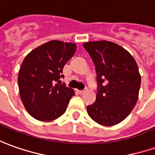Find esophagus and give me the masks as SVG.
<instances>
[{
	"label": "esophagus",
	"mask_w": 155,
	"mask_h": 155,
	"mask_svg": "<svg viewBox=\"0 0 155 155\" xmlns=\"http://www.w3.org/2000/svg\"><path fill=\"white\" fill-rule=\"evenodd\" d=\"M87 91V89H85V90H81V91H78V92H79V94H84V93L85 92Z\"/></svg>",
	"instance_id": "obj_1"
}]
</instances>
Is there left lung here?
Instances as JSON below:
<instances>
[{"label": "left lung", "instance_id": "left-lung-1", "mask_svg": "<svg viewBox=\"0 0 155 155\" xmlns=\"http://www.w3.org/2000/svg\"><path fill=\"white\" fill-rule=\"evenodd\" d=\"M83 47L96 66L98 85L96 101L87 106V112L101 125H116L130 114L138 101L141 76L137 63L112 42H88Z\"/></svg>", "mask_w": 155, "mask_h": 155}]
</instances>
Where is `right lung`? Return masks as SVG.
Returning a JSON list of instances; mask_svg holds the SVG:
<instances>
[{"instance_id": "right-lung-1", "label": "right lung", "mask_w": 155, "mask_h": 155, "mask_svg": "<svg viewBox=\"0 0 155 155\" xmlns=\"http://www.w3.org/2000/svg\"><path fill=\"white\" fill-rule=\"evenodd\" d=\"M76 45L58 40L36 48L26 56L18 74L22 103L31 116L39 121L57 119L66 111L73 89L61 84L63 69Z\"/></svg>"}]
</instances>
